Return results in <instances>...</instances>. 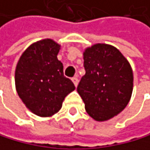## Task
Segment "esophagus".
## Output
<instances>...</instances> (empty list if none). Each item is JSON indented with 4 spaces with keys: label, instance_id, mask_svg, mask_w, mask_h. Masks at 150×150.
Returning a JSON list of instances; mask_svg holds the SVG:
<instances>
[{
    "label": "esophagus",
    "instance_id": "34e87169",
    "mask_svg": "<svg viewBox=\"0 0 150 150\" xmlns=\"http://www.w3.org/2000/svg\"><path fill=\"white\" fill-rule=\"evenodd\" d=\"M72 81H73V83H74V85L76 86H77V85H78V76H74L73 78H72Z\"/></svg>",
    "mask_w": 150,
    "mask_h": 150
}]
</instances>
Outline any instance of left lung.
<instances>
[{
	"mask_svg": "<svg viewBox=\"0 0 150 150\" xmlns=\"http://www.w3.org/2000/svg\"><path fill=\"white\" fill-rule=\"evenodd\" d=\"M86 74L77 92L88 115L106 121L123 110L131 98L133 72L130 64L115 46L96 44L84 52Z\"/></svg>",
	"mask_w": 150,
	"mask_h": 150,
	"instance_id": "left-lung-1",
	"label": "left lung"
}]
</instances>
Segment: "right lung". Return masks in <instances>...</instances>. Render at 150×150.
Instances as JSON below:
<instances>
[{"label":"right lung","mask_w":150,"mask_h":150,"mask_svg":"<svg viewBox=\"0 0 150 150\" xmlns=\"http://www.w3.org/2000/svg\"><path fill=\"white\" fill-rule=\"evenodd\" d=\"M61 45L52 39L33 42L20 57L15 69L18 96L31 112L51 117L61 109L64 97L74 91L73 82L64 76L57 59Z\"/></svg>","instance_id":"1"}]
</instances>
